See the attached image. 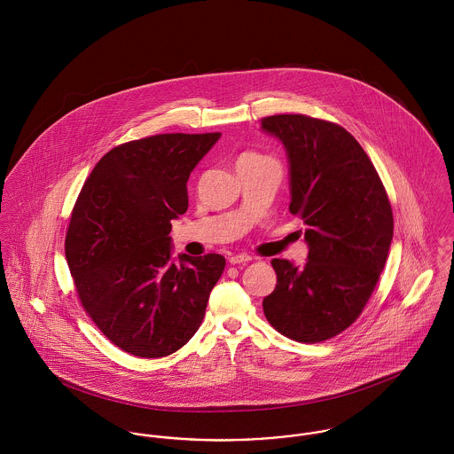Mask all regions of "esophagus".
<instances>
[{"mask_svg": "<svg viewBox=\"0 0 454 454\" xmlns=\"http://www.w3.org/2000/svg\"><path fill=\"white\" fill-rule=\"evenodd\" d=\"M250 261H252V257L247 255V254H239V255H231V257H230V264H233V266H237V264H247V262H250Z\"/></svg>", "mask_w": 454, "mask_h": 454, "instance_id": "34e87169", "label": "esophagus"}]
</instances>
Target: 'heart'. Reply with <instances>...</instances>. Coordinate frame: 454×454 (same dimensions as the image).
<instances>
[{
    "label": "heart",
    "instance_id": "heart-1",
    "mask_svg": "<svg viewBox=\"0 0 454 454\" xmlns=\"http://www.w3.org/2000/svg\"><path fill=\"white\" fill-rule=\"evenodd\" d=\"M255 157H259V155H255V153H245L240 159H255Z\"/></svg>",
    "mask_w": 454,
    "mask_h": 454
}]
</instances>
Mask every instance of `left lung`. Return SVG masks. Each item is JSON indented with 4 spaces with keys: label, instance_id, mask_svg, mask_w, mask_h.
Here are the masks:
<instances>
[{
    "label": "left lung",
    "instance_id": "8db88e82",
    "mask_svg": "<svg viewBox=\"0 0 454 454\" xmlns=\"http://www.w3.org/2000/svg\"><path fill=\"white\" fill-rule=\"evenodd\" d=\"M290 171V212L302 217L309 247L299 268L273 259L277 286L266 319L297 342H323L350 326L380 278L394 233L384 184L366 152L342 126L301 114L264 117Z\"/></svg>",
    "mask_w": 454,
    "mask_h": 454
}]
</instances>
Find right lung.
Wrapping results in <instances>:
<instances>
[{"mask_svg": "<svg viewBox=\"0 0 454 454\" xmlns=\"http://www.w3.org/2000/svg\"><path fill=\"white\" fill-rule=\"evenodd\" d=\"M221 138L155 135L105 153L70 215L66 257L84 311L119 349L164 357L202 325L224 257L179 254L171 221L188 209L186 181Z\"/></svg>", "mask_w": 454, "mask_h": 454, "instance_id": "obj_1", "label": "right lung"}]
</instances>
